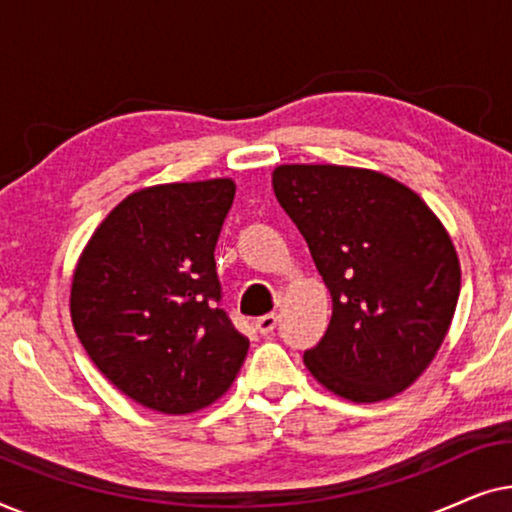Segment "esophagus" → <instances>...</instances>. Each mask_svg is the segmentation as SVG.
<instances>
[{
    "instance_id": "1",
    "label": "esophagus",
    "mask_w": 512,
    "mask_h": 512,
    "mask_svg": "<svg viewBox=\"0 0 512 512\" xmlns=\"http://www.w3.org/2000/svg\"><path fill=\"white\" fill-rule=\"evenodd\" d=\"M275 326H277V314L275 312L263 314V317L256 319V328H258V333H261V335H270L272 331H275Z\"/></svg>"
}]
</instances>
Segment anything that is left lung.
Returning a JSON list of instances; mask_svg holds the SVG:
<instances>
[{"label": "left lung", "mask_w": 512, "mask_h": 512, "mask_svg": "<svg viewBox=\"0 0 512 512\" xmlns=\"http://www.w3.org/2000/svg\"><path fill=\"white\" fill-rule=\"evenodd\" d=\"M279 205L331 291L324 338L303 361L354 403L408 389L443 345L461 289L454 244L429 205L382 172L279 165Z\"/></svg>", "instance_id": "obj_1"}]
</instances>
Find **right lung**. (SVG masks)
I'll return each instance as SVG.
<instances>
[{
	"label": "right lung",
	"mask_w": 512,
	"mask_h": 512,
	"mask_svg": "<svg viewBox=\"0 0 512 512\" xmlns=\"http://www.w3.org/2000/svg\"><path fill=\"white\" fill-rule=\"evenodd\" d=\"M233 179L132 193L90 237L72 279V324L132 401L188 415L226 394L249 340L221 307L214 249Z\"/></svg>",
	"instance_id": "obj_1"
}]
</instances>
